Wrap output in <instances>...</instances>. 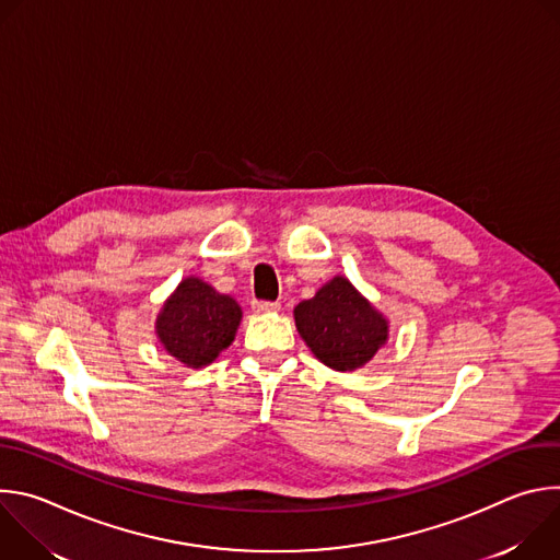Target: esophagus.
<instances>
[{
	"label": "esophagus",
	"instance_id": "1",
	"mask_svg": "<svg viewBox=\"0 0 560 560\" xmlns=\"http://www.w3.org/2000/svg\"><path fill=\"white\" fill-rule=\"evenodd\" d=\"M253 310L255 312H277V310H281V303H277V301H253Z\"/></svg>",
	"mask_w": 560,
	"mask_h": 560
}]
</instances>
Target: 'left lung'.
Returning a JSON list of instances; mask_svg holds the SVG:
<instances>
[{"instance_id":"left-lung-1","label":"left lung","mask_w":560,"mask_h":560,"mask_svg":"<svg viewBox=\"0 0 560 560\" xmlns=\"http://www.w3.org/2000/svg\"><path fill=\"white\" fill-rule=\"evenodd\" d=\"M294 324L312 354L339 372L365 365L389 332L387 318L346 277H335L301 301Z\"/></svg>"}]
</instances>
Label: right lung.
Returning <instances> with one entry per match:
<instances>
[{
	"label": "right lung",
	"instance_id": "1",
	"mask_svg": "<svg viewBox=\"0 0 560 560\" xmlns=\"http://www.w3.org/2000/svg\"><path fill=\"white\" fill-rule=\"evenodd\" d=\"M242 324V307L199 277L184 279L156 316V339L188 368H203L223 352Z\"/></svg>",
	"mask_w": 560,
	"mask_h": 560
}]
</instances>
